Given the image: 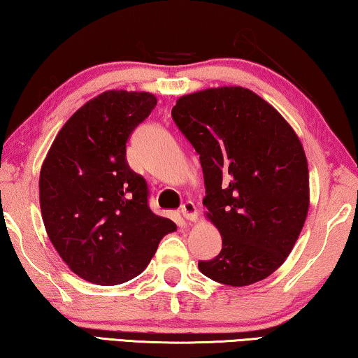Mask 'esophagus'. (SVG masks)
I'll return each instance as SVG.
<instances>
[{"label": "esophagus", "instance_id": "obj_1", "mask_svg": "<svg viewBox=\"0 0 358 358\" xmlns=\"http://www.w3.org/2000/svg\"><path fill=\"white\" fill-rule=\"evenodd\" d=\"M180 213L187 219V221H196V206L192 201H185L182 206H180Z\"/></svg>", "mask_w": 358, "mask_h": 358}]
</instances>
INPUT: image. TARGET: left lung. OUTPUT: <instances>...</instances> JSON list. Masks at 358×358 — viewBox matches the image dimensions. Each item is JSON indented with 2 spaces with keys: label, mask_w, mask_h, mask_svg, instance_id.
Listing matches in <instances>:
<instances>
[{
  "label": "left lung",
  "mask_w": 358,
  "mask_h": 358,
  "mask_svg": "<svg viewBox=\"0 0 358 358\" xmlns=\"http://www.w3.org/2000/svg\"><path fill=\"white\" fill-rule=\"evenodd\" d=\"M171 115L200 155L203 205L222 236L221 252L198 268L229 287L267 278L293 250L309 211L299 137L271 103L240 86L179 97Z\"/></svg>",
  "instance_id": "obj_1"
}]
</instances>
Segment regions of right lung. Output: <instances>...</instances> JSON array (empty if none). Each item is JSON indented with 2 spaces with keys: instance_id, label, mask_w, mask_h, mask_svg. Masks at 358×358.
Segmentation results:
<instances>
[{
  "instance_id": "right-lung-1",
  "label": "right lung",
  "mask_w": 358,
  "mask_h": 358,
  "mask_svg": "<svg viewBox=\"0 0 358 358\" xmlns=\"http://www.w3.org/2000/svg\"><path fill=\"white\" fill-rule=\"evenodd\" d=\"M155 106L150 92H102L71 115L43 162L48 236L70 271L91 283L137 277L176 230L152 213L145 179L126 162V142Z\"/></svg>"
}]
</instances>
